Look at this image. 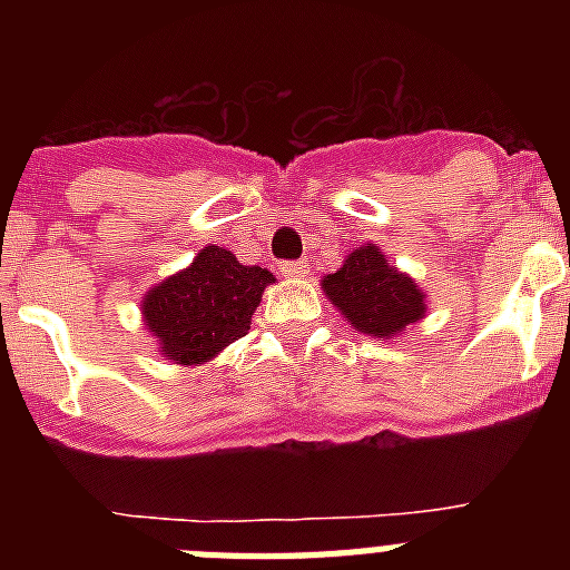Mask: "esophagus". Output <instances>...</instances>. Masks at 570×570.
I'll return each instance as SVG.
<instances>
[{
	"label": "esophagus",
	"mask_w": 570,
	"mask_h": 570,
	"mask_svg": "<svg viewBox=\"0 0 570 570\" xmlns=\"http://www.w3.org/2000/svg\"><path fill=\"white\" fill-rule=\"evenodd\" d=\"M279 271L288 276V279H302V276L308 274V265H305V262H282Z\"/></svg>",
	"instance_id": "obj_1"
}]
</instances>
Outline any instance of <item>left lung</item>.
<instances>
[{"instance_id": "left-lung-1", "label": "left lung", "mask_w": 570, "mask_h": 570, "mask_svg": "<svg viewBox=\"0 0 570 570\" xmlns=\"http://www.w3.org/2000/svg\"><path fill=\"white\" fill-rule=\"evenodd\" d=\"M322 291L351 328L374 340L402 336L428 314L425 291L414 276L394 268L374 242L354 248L342 268L322 276Z\"/></svg>"}]
</instances>
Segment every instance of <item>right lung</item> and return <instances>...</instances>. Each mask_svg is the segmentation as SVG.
Returning a JSON list of instances; mask_svg holds the SVG:
<instances>
[{
  "mask_svg": "<svg viewBox=\"0 0 570 570\" xmlns=\"http://www.w3.org/2000/svg\"><path fill=\"white\" fill-rule=\"evenodd\" d=\"M274 274L242 265L228 248L208 245L188 268L156 282L142 296V325L174 365H205L250 331Z\"/></svg>",
  "mask_w": 570,
  "mask_h": 570,
  "instance_id": "obj_1",
  "label": "right lung"
}]
</instances>
